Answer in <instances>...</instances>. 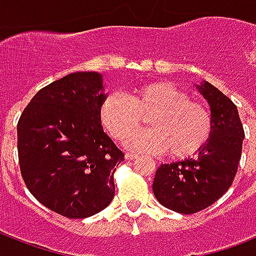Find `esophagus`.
<instances>
[{"label":"esophagus","mask_w":256,"mask_h":256,"mask_svg":"<svg viewBox=\"0 0 256 256\" xmlns=\"http://www.w3.org/2000/svg\"><path fill=\"white\" fill-rule=\"evenodd\" d=\"M124 158H126L128 160H136V158H138V156H136V154H134V152H126V154H124Z\"/></svg>","instance_id":"esophagus-1"}]
</instances>
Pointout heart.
<instances>
[{"label":"heart","mask_w":256,"mask_h":256,"mask_svg":"<svg viewBox=\"0 0 256 256\" xmlns=\"http://www.w3.org/2000/svg\"><path fill=\"white\" fill-rule=\"evenodd\" d=\"M150 115L152 128L134 132L143 116ZM100 120L116 140L128 136V148L144 152H168L172 158L198 152L206 144L212 124L206 106L191 100L186 92L170 82L136 86L130 100L112 92L100 104Z\"/></svg>","instance_id":"1"}]
</instances>
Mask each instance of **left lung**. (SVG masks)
<instances>
[{
	"instance_id": "obj_1",
	"label": "left lung",
	"mask_w": 256,
	"mask_h": 256,
	"mask_svg": "<svg viewBox=\"0 0 256 256\" xmlns=\"http://www.w3.org/2000/svg\"><path fill=\"white\" fill-rule=\"evenodd\" d=\"M195 88L210 106V136L195 158L160 164L152 182L156 200L179 214L204 210L230 188L244 140L234 102L210 82Z\"/></svg>"
}]
</instances>
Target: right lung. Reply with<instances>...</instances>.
<instances>
[{"label":"right lung","mask_w":256,"mask_h":256,"mask_svg":"<svg viewBox=\"0 0 256 256\" xmlns=\"http://www.w3.org/2000/svg\"><path fill=\"white\" fill-rule=\"evenodd\" d=\"M104 76L76 72L41 88L17 124L22 178L38 202L66 218L100 212L116 194L124 152L100 126Z\"/></svg>","instance_id":"1"}]
</instances>
